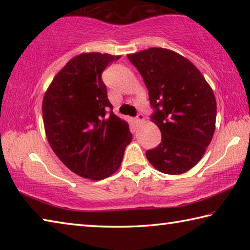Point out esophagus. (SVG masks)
I'll use <instances>...</instances> for the list:
<instances>
[{"label": "esophagus", "instance_id": "34e87169", "mask_svg": "<svg viewBox=\"0 0 250 250\" xmlns=\"http://www.w3.org/2000/svg\"><path fill=\"white\" fill-rule=\"evenodd\" d=\"M143 120H145V116H143L142 113H138V116L135 117V121H137L138 124H140Z\"/></svg>", "mask_w": 250, "mask_h": 250}]
</instances>
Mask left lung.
Segmentation results:
<instances>
[{
  "label": "left lung",
  "mask_w": 250,
  "mask_h": 250,
  "mask_svg": "<svg viewBox=\"0 0 250 250\" xmlns=\"http://www.w3.org/2000/svg\"><path fill=\"white\" fill-rule=\"evenodd\" d=\"M149 91L151 119L162 134L146 159L166 174L188 172L211 141L216 100L205 78L188 59L166 48L152 47L128 55Z\"/></svg>",
  "instance_id": "8db88e82"
}]
</instances>
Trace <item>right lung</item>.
I'll return each instance as SVG.
<instances>
[{
    "label": "right lung",
    "instance_id": "add662e5",
    "mask_svg": "<svg viewBox=\"0 0 250 250\" xmlns=\"http://www.w3.org/2000/svg\"><path fill=\"white\" fill-rule=\"evenodd\" d=\"M120 56L87 53L55 76L43 100V120L55 154L76 174L100 181L113 174L132 140L129 125L112 112L103 82Z\"/></svg>",
    "mask_w": 250,
    "mask_h": 250
}]
</instances>
